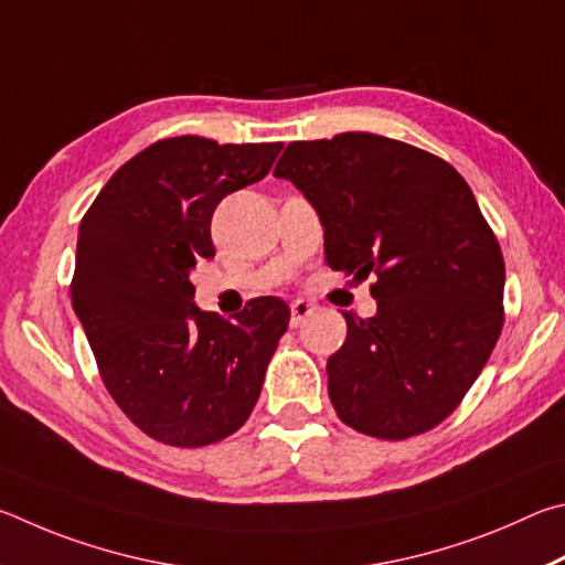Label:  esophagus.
<instances>
[{"label": "esophagus", "instance_id": "34e87169", "mask_svg": "<svg viewBox=\"0 0 565 565\" xmlns=\"http://www.w3.org/2000/svg\"><path fill=\"white\" fill-rule=\"evenodd\" d=\"M315 312V305L308 300H295L290 305V328H300V324Z\"/></svg>", "mask_w": 565, "mask_h": 565}]
</instances>
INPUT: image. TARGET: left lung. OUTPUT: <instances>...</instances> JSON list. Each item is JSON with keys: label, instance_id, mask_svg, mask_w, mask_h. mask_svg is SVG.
<instances>
[{"label": "left lung", "instance_id": "8db88e82", "mask_svg": "<svg viewBox=\"0 0 565 565\" xmlns=\"http://www.w3.org/2000/svg\"><path fill=\"white\" fill-rule=\"evenodd\" d=\"M324 227V260L377 277V312L348 320L328 360L348 427L407 439L459 407L503 324V255L469 183L422 148L377 134L295 141L275 166Z\"/></svg>", "mask_w": 565, "mask_h": 565}]
</instances>
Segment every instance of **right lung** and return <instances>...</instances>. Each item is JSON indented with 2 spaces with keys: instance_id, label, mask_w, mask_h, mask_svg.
Wrapping results in <instances>:
<instances>
[{
  "instance_id": "add662e5",
  "label": "right lung",
  "mask_w": 565,
  "mask_h": 565,
  "mask_svg": "<svg viewBox=\"0 0 565 565\" xmlns=\"http://www.w3.org/2000/svg\"><path fill=\"white\" fill-rule=\"evenodd\" d=\"M280 148L163 138L108 178L78 225L74 312L108 394L156 441H221L260 397L290 308L255 298L223 320L193 302L191 270L215 255L217 203L265 178Z\"/></svg>"
}]
</instances>
